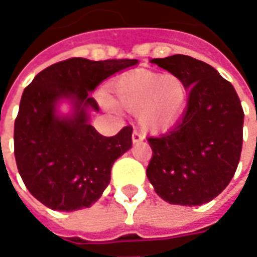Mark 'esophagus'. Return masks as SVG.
<instances>
[{"label":"esophagus","instance_id":"34e87169","mask_svg":"<svg viewBox=\"0 0 257 257\" xmlns=\"http://www.w3.org/2000/svg\"><path fill=\"white\" fill-rule=\"evenodd\" d=\"M143 139H145V136L140 134L139 131H134V134H132V142H134V145L139 143V142H143Z\"/></svg>","mask_w":257,"mask_h":257}]
</instances>
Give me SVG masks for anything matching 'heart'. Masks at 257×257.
Returning <instances> with one entry per match:
<instances>
[{"label": "heart", "mask_w": 257, "mask_h": 257, "mask_svg": "<svg viewBox=\"0 0 257 257\" xmlns=\"http://www.w3.org/2000/svg\"><path fill=\"white\" fill-rule=\"evenodd\" d=\"M187 97L186 82L172 74H129L110 86L112 104L125 111L138 112L140 125L151 132H161L178 122Z\"/></svg>", "instance_id": "b5f03b06"}]
</instances>
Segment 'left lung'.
<instances>
[{
  "label": "left lung",
  "mask_w": 257,
  "mask_h": 257,
  "mask_svg": "<svg viewBox=\"0 0 257 257\" xmlns=\"http://www.w3.org/2000/svg\"><path fill=\"white\" fill-rule=\"evenodd\" d=\"M183 79L189 99L175 128L149 138L147 179L169 204L197 206L226 189L242 150L243 110L237 92L217 70L186 55L153 59Z\"/></svg>",
  "instance_id": "8db88e82"
}]
</instances>
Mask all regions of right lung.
<instances>
[{"label": "right lung", "mask_w": 257, "mask_h": 257, "mask_svg": "<svg viewBox=\"0 0 257 257\" xmlns=\"http://www.w3.org/2000/svg\"><path fill=\"white\" fill-rule=\"evenodd\" d=\"M136 59L73 58L38 73L22 95L15 121V158L26 187L53 210L89 208L110 183L112 164L132 147V128L106 138L89 123L99 112L90 92ZM66 101L70 112L58 106Z\"/></svg>", "instance_id": "obj_1"}]
</instances>
